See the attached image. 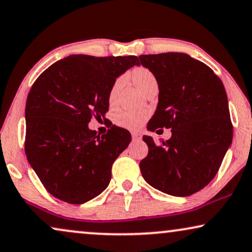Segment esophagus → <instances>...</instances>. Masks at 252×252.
<instances>
[{
  "label": "esophagus",
  "instance_id": "esophagus-1",
  "mask_svg": "<svg viewBox=\"0 0 252 252\" xmlns=\"http://www.w3.org/2000/svg\"><path fill=\"white\" fill-rule=\"evenodd\" d=\"M132 137L134 140L140 141L141 139H142V135H141L140 132H132Z\"/></svg>",
  "mask_w": 252,
  "mask_h": 252
}]
</instances>
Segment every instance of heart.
I'll use <instances>...</instances> for the list:
<instances>
[{"mask_svg": "<svg viewBox=\"0 0 252 252\" xmlns=\"http://www.w3.org/2000/svg\"><path fill=\"white\" fill-rule=\"evenodd\" d=\"M132 80L134 84H135L136 87L139 88L142 93L146 92L148 87H149L150 85H153L154 82H157L156 78H155V75L153 74V72H150L148 68H144V67H139L133 71ZM122 85H123V78H118L115 81V84L112 85L111 89H110L109 102L111 103V104L116 101L120 88H122ZM146 119H147V112L129 111V110L120 111L116 117L117 124H118L119 126L125 127V128H128V129L140 128Z\"/></svg>", "mask_w": 252, "mask_h": 252, "instance_id": "b5f03b06", "label": "heart"}]
</instances>
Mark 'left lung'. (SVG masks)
<instances>
[{
  "label": "left lung",
  "instance_id": "1",
  "mask_svg": "<svg viewBox=\"0 0 252 252\" xmlns=\"http://www.w3.org/2000/svg\"><path fill=\"white\" fill-rule=\"evenodd\" d=\"M156 78L158 105L148 130L171 128L170 140L143 136L148 156L140 170L148 184L172 196H189L216 177L233 140L228 99L208 65L182 53L141 55ZM163 130V129H158ZM157 130V132H158Z\"/></svg>",
  "mask_w": 252,
  "mask_h": 252
}]
</instances>
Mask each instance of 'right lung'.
<instances>
[{"instance_id":"right-lung-1","label":"right lung","mask_w":252,"mask_h":252,"mask_svg":"<svg viewBox=\"0 0 252 252\" xmlns=\"http://www.w3.org/2000/svg\"><path fill=\"white\" fill-rule=\"evenodd\" d=\"M139 64L136 56L72 55L50 65L33 84L25 108V154L56 198L82 204L109 186L113 161L132 136L115 125L99 136L88 123L104 117L116 79Z\"/></svg>"}]
</instances>
